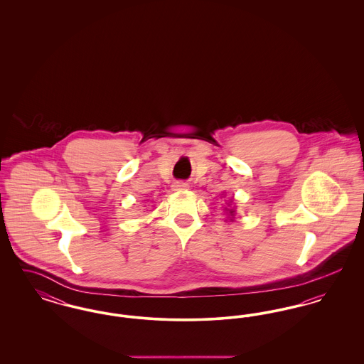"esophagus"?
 Listing matches in <instances>:
<instances>
[{
    "mask_svg": "<svg viewBox=\"0 0 364 364\" xmlns=\"http://www.w3.org/2000/svg\"><path fill=\"white\" fill-rule=\"evenodd\" d=\"M172 187H173V191H184L190 188L188 183H184V181H176Z\"/></svg>",
    "mask_w": 364,
    "mask_h": 364,
    "instance_id": "34e87169",
    "label": "esophagus"
}]
</instances>
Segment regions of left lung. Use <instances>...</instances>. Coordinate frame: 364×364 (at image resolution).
Returning <instances> with one entry per match:
<instances>
[{
	"label": "left lung",
	"mask_w": 364,
	"mask_h": 364,
	"mask_svg": "<svg viewBox=\"0 0 364 364\" xmlns=\"http://www.w3.org/2000/svg\"><path fill=\"white\" fill-rule=\"evenodd\" d=\"M226 213H229V215L233 218V215H235V210L233 208H226ZM232 218H230V221H232Z\"/></svg>",
	"instance_id": "1"
}]
</instances>
